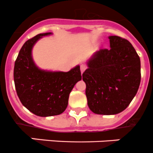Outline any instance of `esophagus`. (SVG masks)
I'll return each instance as SVG.
<instances>
[{
	"instance_id": "esophagus-1",
	"label": "esophagus",
	"mask_w": 153,
	"mask_h": 153,
	"mask_svg": "<svg viewBox=\"0 0 153 153\" xmlns=\"http://www.w3.org/2000/svg\"><path fill=\"white\" fill-rule=\"evenodd\" d=\"M86 64H81L80 65V71H81V73H83L84 71H85V70L86 69Z\"/></svg>"
}]
</instances>
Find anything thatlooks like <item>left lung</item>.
<instances>
[{
    "label": "left lung",
    "instance_id": "8db88e82",
    "mask_svg": "<svg viewBox=\"0 0 153 153\" xmlns=\"http://www.w3.org/2000/svg\"><path fill=\"white\" fill-rule=\"evenodd\" d=\"M110 48L100 49L82 74L89 109L97 114H118L127 108L140 84V59L127 39L108 37Z\"/></svg>",
    "mask_w": 153,
    "mask_h": 153
}]
</instances>
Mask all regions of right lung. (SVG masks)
<instances>
[{"instance_id":"right-lung-1","label":"right lung","mask_w":153,"mask_h":153,"mask_svg":"<svg viewBox=\"0 0 153 153\" xmlns=\"http://www.w3.org/2000/svg\"><path fill=\"white\" fill-rule=\"evenodd\" d=\"M51 34L41 33L26 41L19 51L13 71L15 88L21 103L40 117L63 113L71 90L82 79L79 65L68 72L44 71L36 65L32 56L33 46L42 36Z\"/></svg>"}]
</instances>
